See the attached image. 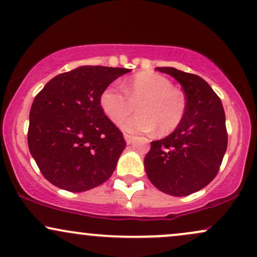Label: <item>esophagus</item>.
Wrapping results in <instances>:
<instances>
[{
	"label": "esophagus",
	"instance_id": "1",
	"mask_svg": "<svg viewBox=\"0 0 257 257\" xmlns=\"http://www.w3.org/2000/svg\"><path fill=\"white\" fill-rule=\"evenodd\" d=\"M135 139V137L134 135H131V134H124V140H125V143L128 144H132L133 143V140H134Z\"/></svg>",
	"mask_w": 257,
	"mask_h": 257
}]
</instances>
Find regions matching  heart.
Wrapping results in <instances>:
<instances>
[{
    "instance_id": "obj_1",
    "label": "heart",
    "mask_w": 257,
    "mask_h": 257,
    "mask_svg": "<svg viewBox=\"0 0 257 257\" xmlns=\"http://www.w3.org/2000/svg\"><path fill=\"white\" fill-rule=\"evenodd\" d=\"M127 95L116 85H110L100 95V107L112 122L128 133L152 132L159 135L175 131L186 113V98L172 82L158 73L140 72L124 85ZM139 112L131 119L121 118L131 113L134 105ZM121 119L122 120L120 121Z\"/></svg>"
}]
</instances>
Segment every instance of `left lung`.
Segmentation results:
<instances>
[{
    "label": "left lung",
    "mask_w": 257,
    "mask_h": 257,
    "mask_svg": "<svg viewBox=\"0 0 257 257\" xmlns=\"http://www.w3.org/2000/svg\"><path fill=\"white\" fill-rule=\"evenodd\" d=\"M180 84L186 113L172 134L152 141L144 166L147 178L162 192L184 197L216 176L227 149L225 111L219 96L199 76L175 67H157Z\"/></svg>",
    "instance_id": "1"
}]
</instances>
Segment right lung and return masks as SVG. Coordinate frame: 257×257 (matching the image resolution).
I'll return each instance as SVG.
<instances>
[{"label":"right lung","instance_id":"obj_1","mask_svg":"<svg viewBox=\"0 0 257 257\" xmlns=\"http://www.w3.org/2000/svg\"><path fill=\"white\" fill-rule=\"evenodd\" d=\"M131 70L79 66L52 78L30 110L28 145L51 184L84 192L114 172L125 149L123 134L100 107V95Z\"/></svg>","mask_w":257,"mask_h":257}]
</instances>
